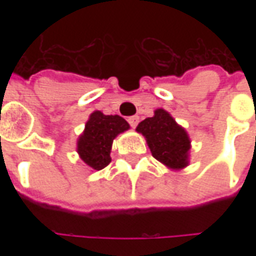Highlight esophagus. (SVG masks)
<instances>
[{
	"mask_svg": "<svg viewBox=\"0 0 256 256\" xmlns=\"http://www.w3.org/2000/svg\"><path fill=\"white\" fill-rule=\"evenodd\" d=\"M128 123H130V126H132V128H136V126H137V124H138V122H140V118L137 116V115H136V116H130L128 119Z\"/></svg>",
	"mask_w": 256,
	"mask_h": 256,
	"instance_id": "obj_1",
	"label": "esophagus"
}]
</instances>
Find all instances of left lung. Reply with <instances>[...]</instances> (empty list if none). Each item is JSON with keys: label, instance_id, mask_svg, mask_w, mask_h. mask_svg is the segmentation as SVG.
Wrapping results in <instances>:
<instances>
[{"label": "left lung", "instance_id": "1", "mask_svg": "<svg viewBox=\"0 0 256 256\" xmlns=\"http://www.w3.org/2000/svg\"><path fill=\"white\" fill-rule=\"evenodd\" d=\"M136 130L145 137L152 156L167 168L180 172L189 166L192 145L188 132L166 110H155L154 116L140 122Z\"/></svg>", "mask_w": 256, "mask_h": 256}]
</instances>
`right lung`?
I'll return each instance as SVG.
<instances>
[{
    "instance_id": "obj_1",
    "label": "right lung",
    "mask_w": 256,
    "mask_h": 256,
    "mask_svg": "<svg viewBox=\"0 0 256 256\" xmlns=\"http://www.w3.org/2000/svg\"><path fill=\"white\" fill-rule=\"evenodd\" d=\"M130 128L122 116L104 115L101 111L90 114L84 130L76 140V152L80 160L92 170L98 172L110 164L114 140Z\"/></svg>"
}]
</instances>
